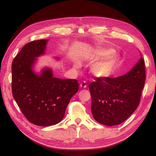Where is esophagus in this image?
<instances>
[{"label": "esophagus", "mask_w": 156, "mask_h": 156, "mask_svg": "<svg viewBox=\"0 0 156 156\" xmlns=\"http://www.w3.org/2000/svg\"><path fill=\"white\" fill-rule=\"evenodd\" d=\"M87 87V85L86 81H83L82 83H81V84H80V87H81V88L85 89V88H86Z\"/></svg>", "instance_id": "34e87169"}]
</instances>
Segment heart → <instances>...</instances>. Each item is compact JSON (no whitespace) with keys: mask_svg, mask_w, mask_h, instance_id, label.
<instances>
[{"mask_svg":"<svg viewBox=\"0 0 156 156\" xmlns=\"http://www.w3.org/2000/svg\"><path fill=\"white\" fill-rule=\"evenodd\" d=\"M103 57L94 62L90 67L91 73L98 78H107L112 73L117 62L118 57L115 50L110 48H98L94 50L90 58L93 61ZM75 66L78 67L77 63Z\"/></svg>","mask_w":156,"mask_h":156,"instance_id":"obj_1","label":"heart"}]
</instances>
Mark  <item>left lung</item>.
<instances>
[{
    "mask_svg": "<svg viewBox=\"0 0 156 156\" xmlns=\"http://www.w3.org/2000/svg\"><path fill=\"white\" fill-rule=\"evenodd\" d=\"M146 79L142 58L126 74L96 78L89 85L91 112L96 121L112 126L122 123L138 108Z\"/></svg>",
    "mask_w": 156,
    "mask_h": 156,
    "instance_id": "left-lung-1",
    "label": "left lung"
}]
</instances>
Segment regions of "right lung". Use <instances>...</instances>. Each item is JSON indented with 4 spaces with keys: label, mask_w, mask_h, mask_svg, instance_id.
Listing matches in <instances>:
<instances>
[{
    "label": "right lung",
    "mask_w": 156,
    "mask_h": 156,
    "mask_svg": "<svg viewBox=\"0 0 156 156\" xmlns=\"http://www.w3.org/2000/svg\"><path fill=\"white\" fill-rule=\"evenodd\" d=\"M48 41L40 40L26 44L12 65L14 100L29 122L41 126L62 120L70 99L79 88L76 79L54 77L51 68L45 67L40 73L34 71L37 58L45 54Z\"/></svg>",
    "instance_id": "right-lung-1"
}]
</instances>
